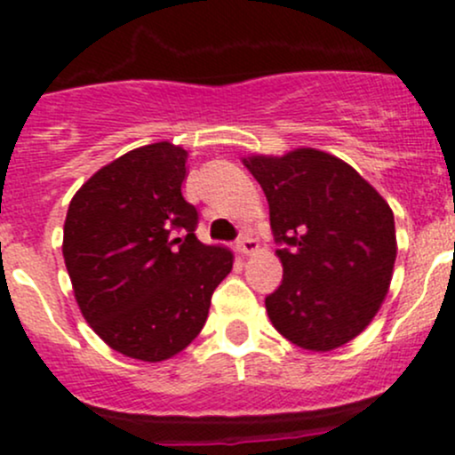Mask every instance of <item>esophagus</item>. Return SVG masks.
<instances>
[{"mask_svg": "<svg viewBox=\"0 0 455 455\" xmlns=\"http://www.w3.org/2000/svg\"><path fill=\"white\" fill-rule=\"evenodd\" d=\"M237 251H240L242 255H253L259 251V244H257V240L253 235H249V233H246V235L237 242Z\"/></svg>", "mask_w": 455, "mask_h": 455, "instance_id": "obj_1", "label": "esophagus"}]
</instances>
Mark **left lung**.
<instances>
[{
    "label": "left lung",
    "instance_id": "8db88e82",
    "mask_svg": "<svg viewBox=\"0 0 455 455\" xmlns=\"http://www.w3.org/2000/svg\"><path fill=\"white\" fill-rule=\"evenodd\" d=\"M264 189L282 286L266 297L275 330L310 352L359 337L387 297L396 261L394 213L383 196L328 151L242 158Z\"/></svg>",
    "mask_w": 455,
    "mask_h": 455
}]
</instances>
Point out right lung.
Here are the masks:
<instances>
[{
  "instance_id": "add662e5",
  "label": "right lung",
  "mask_w": 455,
  "mask_h": 455,
  "mask_svg": "<svg viewBox=\"0 0 455 455\" xmlns=\"http://www.w3.org/2000/svg\"><path fill=\"white\" fill-rule=\"evenodd\" d=\"M185 163L187 151L169 140L127 151L81 185L63 224L81 315L112 350L145 363L172 359L198 337L233 268L227 246L196 237Z\"/></svg>"
}]
</instances>
